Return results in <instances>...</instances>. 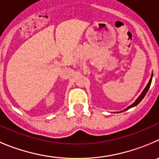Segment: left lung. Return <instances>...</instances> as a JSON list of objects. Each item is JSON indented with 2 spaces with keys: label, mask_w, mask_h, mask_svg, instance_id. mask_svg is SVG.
Wrapping results in <instances>:
<instances>
[{
  "label": "left lung",
  "mask_w": 159,
  "mask_h": 159,
  "mask_svg": "<svg viewBox=\"0 0 159 159\" xmlns=\"http://www.w3.org/2000/svg\"><path fill=\"white\" fill-rule=\"evenodd\" d=\"M152 77H153V76H152V75H151V79H150L149 82H148V84H147V86H146V88L144 89V90H143V93H141V95H140L139 97H138V99H137L136 101H135V102L133 103V104H131V105H130L129 107H128V108H126L125 110H128V109H129V108H132V107H134V106H136L137 104H138L140 102V101H142L143 99V97H145V95H146V94H147V91H148V89H149L150 86H151V81H152ZM125 110H124V111H125Z\"/></svg>",
  "instance_id": "obj_1"
}]
</instances>
